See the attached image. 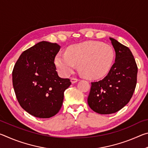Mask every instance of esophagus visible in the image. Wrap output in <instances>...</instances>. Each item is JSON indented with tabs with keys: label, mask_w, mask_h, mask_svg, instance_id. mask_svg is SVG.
<instances>
[{
	"label": "esophagus",
	"mask_w": 148,
	"mask_h": 148,
	"mask_svg": "<svg viewBox=\"0 0 148 148\" xmlns=\"http://www.w3.org/2000/svg\"><path fill=\"white\" fill-rule=\"evenodd\" d=\"M71 82H72V84H74V83H76V82H78L79 81V79L78 78H76V77H71Z\"/></svg>",
	"instance_id": "1"
}]
</instances>
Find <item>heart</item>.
Instances as JSON below:
<instances>
[{
    "mask_svg": "<svg viewBox=\"0 0 148 148\" xmlns=\"http://www.w3.org/2000/svg\"><path fill=\"white\" fill-rule=\"evenodd\" d=\"M115 54L109 45L99 41H86L72 45L66 53L57 55L55 63L61 73L68 76L79 64L85 76L101 78L108 73L113 64Z\"/></svg>",
    "mask_w": 148,
    "mask_h": 148,
    "instance_id": "heart-1",
    "label": "heart"
}]
</instances>
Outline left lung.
<instances>
[{"instance_id":"obj_1","label":"left lung","mask_w":148,"mask_h":148,"mask_svg":"<svg viewBox=\"0 0 148 148\" xmlns=\"http://www.w3.org/2000/svg\"><path fill=\"white\" fill-rule=\"evenodd\" d=\"M116 59L108 74L102 80L92 82L87 102L94 112L110 114L128 104L136 88L138 67L129 47L110 38Z\"/></svg>"}]
</instances>
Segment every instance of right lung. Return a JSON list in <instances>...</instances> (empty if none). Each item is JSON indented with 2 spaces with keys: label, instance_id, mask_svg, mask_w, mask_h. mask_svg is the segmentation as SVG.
<instances>
[{
  "label": "right lung",
  "instance_id": "obj_1",
  "mask_svg": "<svg viewBox=\"0 0 148 148\" xmlns=\"http://www.w3.org/2000/svg\"><path fill=\"white\" fill-rule=\"evenodd\" d=\"M61 47L42 41L21 53L12 71V82L20 106L32 116L49 118L61 108L64 92L71 85L58 76L54 63Z\"/></svg>",
  "mask_w": 148,
  "mask_h": 148
}]
</instances>
